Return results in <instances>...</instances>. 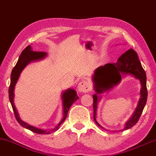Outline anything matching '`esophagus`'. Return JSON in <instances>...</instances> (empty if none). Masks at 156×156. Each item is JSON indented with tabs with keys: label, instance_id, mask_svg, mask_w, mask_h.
<instances>
[{
	"label": "esophagus",
	"instance_id": "1",
	"mask_svg": "<svg viewBox=\"0 0 156 156\" xmlns=\"http://www.w3.org/2000/svg\"><path fill=\"white\" fill-rule=\"evenodd\" d=\"M78 90L81 92H87L90 90V86L87 81L82 80L78 85Z\"/></svg>",
	"mask_w": 156,
	"mask_h": 156
}]
</instances>
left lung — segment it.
I'll return each instance as SVG.
<instances>
[{"instance_id":"obj_1","label":"left lung","mask_w":156,"mask_h":156,"mask_svg":"<svg viewBox=\"0 0 156 156\" xmlns=\"http://www.w3.org/2000/svg\"><path fill=\"white\" fill-rule=\"evenodd\" d=\"M131 74L141 82V98L138 106L131 118L125 123L124 130L129 129L136 124L142 113L144 108L147 101L148 92L146 87V76L139 61L136 52L132 49H129L118 58L115 63L106 64L99 66L94 71L93 81L94 83V90L97 94L108 90L117 85L121 80V75ZM100 97L97 94L93 95V108H94V120L99 127L103 128L96 120V111L97 102Z\"/></svg>"}]
</instances>
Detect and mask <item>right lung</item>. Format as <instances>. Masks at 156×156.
I'll list each match as a JSON object with an SVG mask.
<instances>
[{
  "label": "right lung",
  "instance_id": "add662e5",
  "mask_svg": "<svg viewBox=\"0 0 156 156\" xmlns=\"http://www.w3.org/2000/svg\"><path fill=\"white\" fill-rule=\"evenodd\" d=\"M47 55V53L45 52H37V51H33L31 45H28L27 47L22 51L21 55L19 57V59L16 64L15 66L14 67L11 73V80H10V85L9 87V99L11 103L12 107L14 113H15V116L16 120L17 122L20 123L21 126L25 127L28 129L31 130V131L35 132L37 134H50V132H53L57 131L59 129L60 125L66 119L67 114L69 111V108L71 106L74 102H75L79 97L77 96V93H76V90L73 89H69L65 91L63 94H62V101H63V118L60 121V122L58 124V125L55 128L51 129V130H44L42 129L37 128L34 126H31L28 124V123L22 121L20 119V116L17 113V109L15 108V104H14V89H15V85L17 83L18 78L20 77V75L21 72L22 71L27 64H29L31 62L33 61H37V60H40L45 58Z\"/></svg>",
  "mask_w": 156,
  "mask_h": 156
}]
</instances>
